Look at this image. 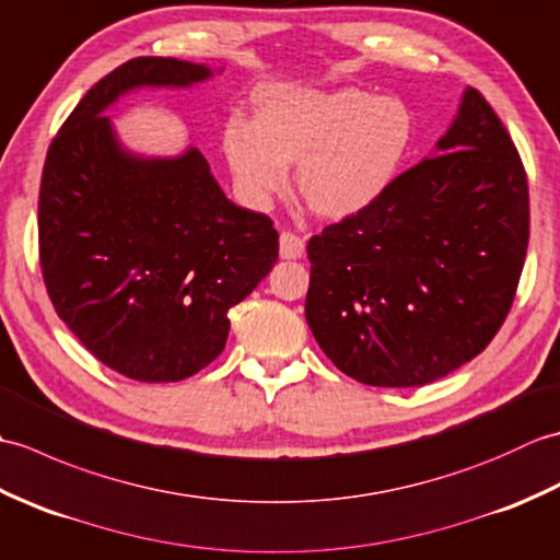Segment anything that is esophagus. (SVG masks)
<instances>
[{
	"label": "esophagus",
	"mask_w": 560,
	"mask_h": 560,
	"mask_svg": "<svg viewBox=\"0 0 560 560\" xmlns=\"http://www.w3.org/2000/svg\"><path fill=\"white\" fill-rule=\"evenodd\" d=\"M305 253V243L303 237H299L295 233H281L279 235V255L281 259H301Z\"/></svg>",
	"instance_id": "1"
}]
</instances>
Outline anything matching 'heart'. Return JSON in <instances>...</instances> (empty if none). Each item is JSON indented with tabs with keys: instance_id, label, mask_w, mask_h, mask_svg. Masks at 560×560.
<instances>
[{
	"instance_id": "b5f03b06",
	"label": "heart",
	"mask_w": 560,
	"mask_h": 560,
	"mask_svg": "<svg viewBox=\"0 0 560 560\" xmlns=\"http://www.w3.org/2000/svg\"><path fill=\"white\" fill-rule=\"evenodd\" d=\"M407 105L361 89H277L257 103L255 122L231 117L223 156L247 207L267 209L289 183L319 217L347 219L395 180L411 147Z\"/></svg>"
}]
</instances>
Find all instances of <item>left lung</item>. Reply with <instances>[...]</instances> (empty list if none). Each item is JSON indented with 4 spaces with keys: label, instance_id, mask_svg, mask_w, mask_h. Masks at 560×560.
<instances>
[{
    "label": "left lung",
    "instance_id": "left-lung-1",
    "mask_svg": "<svg viewBox=\"0 0 560 560\" xmlns=\"http://www.w3.org/2000/svg\"><path fill=\"white\" fill-rule=\"evenodd\" d=\"M527 243L520 153L481 93L464 89L421 163L311 237L307 327L363 385H428L489 347L513 305Z\"/></svg>",
    "mask_w": 560,
    "mask_h": 560
}]
</instances>
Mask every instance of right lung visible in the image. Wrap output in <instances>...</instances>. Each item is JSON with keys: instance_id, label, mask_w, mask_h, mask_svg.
Instances as JSON below:
<instances>
[{"instance_id": "obj_1", "label": "right lung", "mask_w": 560, "mask_h": 560, "mask_svg": "<svg viewBox=\"0 0 560 560\" xmlns=\"http://www.w3.org/2000/svg\"><path fill=\"white\" fill-rule=\"evenodd\" d=\"M219 71L175 57L129 59L79 101L45 159L47 293L83 347L139 383H177L217 359L229 311L279 257L271 221L233 205L195 147L147 156L105 117L139 89H192Z\"/></svg>"}]
</instances>
